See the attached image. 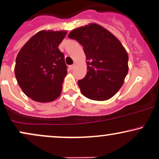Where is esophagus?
I'll use <instances>...</instances> for the list:
<instances>
[{"label":"esophagus","instance_id":"obj_1","mask_svg":"<svg viewBox=\"0 0 159 159\" xmlns=\"http://www.w3.org/2000/svg\"><path fill=\"white\" fill-rule=\"evenodd\" d=\"M75 65H75V64H74V65H70V67H70V70H73V69H74V68H75Z\"/></svg>","mask_w":159,"mask_h":159}]
</instances>
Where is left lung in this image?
I'll list each match as a JSON object with an SVG mask.
<instances>
[{"label": "left lung", "mask_w": 159, "mask_h": 159, "mask_svg": "<svg viewBox=\"0 0 159 159\" xmlns=\"http://www.w3.org/2000/svg\"><path fill=\"white\" fill-rule=\"evenodd\" d=\"M68 37L77 40L86 55L87 73L78 81L83 95L98 101L113 97L128 72V55L120 40L94 23L73 29Z\"/></svg>", "instance_id": "8db88e82"}]
</instances>
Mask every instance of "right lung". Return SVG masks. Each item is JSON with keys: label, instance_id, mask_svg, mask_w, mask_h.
Listing matches in <instances>:
<instances>
[{"label": "right lung", "instance_id": "1", "mask_svg": "<svg viewBox=\"0 0 159 159\" xmlns=\"http://www.w3.org/2000/svg\"><path fill=\"white\" fill-rule=\"evenodd\" d=\"M67 33V31H40L17 54L16 79L24 93L34 101H53L61 93L67 72L65 56L59 45Z\"/></svg>", "mask_w": 159, "mask_h": 159}]
</instances>
